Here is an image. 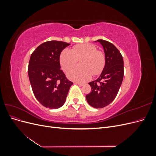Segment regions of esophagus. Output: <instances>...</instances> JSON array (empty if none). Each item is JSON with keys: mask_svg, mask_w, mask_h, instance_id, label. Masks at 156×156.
<instances>
[{"mask_svg": "<svg viewBox=\"0 0 156 156\" xmlns=\"http://www.w3.org/2000/svg\"><path fill=\"white\" fill-rule=\"evenodd\" d=\"M75 84H78V85H79V86H84V85H85V84H84V83H78V82H75Z\"/></svg>", "mask_w": 156, "mask_h": 156, "instance_id": "34e87169", "label": "esophagus"}]
</instances>
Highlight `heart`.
I'll return each instance as SVG.
<instances>
[{"label": "heart", "instance_id": "obj_1", "mask_svg": "<svg viewBox=\"0 0 156 156\" xmlns=\"http://www.w3.org/2000/svg\"><path fill=\"white\" fill-rule=\"evenodd\" d=\"M80 60L81 66L71 69L67 72L68 77L76 82H85L100 74L105 65V56L96 47L90 44L75 45L72 50L66 49L60 56V63L62 69L66 72L75 66Z\"/></svg>", "mask_w": 156, "mask_h": 156}]
</instances>
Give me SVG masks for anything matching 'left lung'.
I'll return each mask as SVG.
<instances>
[{
    "label": "left lung",
    "instance_id": "obj_1",
    "mask_svg": "<svg viewBox=\"0 0 156 156\" xmlns=\"http://www.w3.org/2000/svg\"><path fill=\"white\" fill-rule=\"evenodd\" d=\"M103 46L105 65L96 80L88 84L92 88L86 96L88 104L96 108L105 107L115 100L124 77L123 57L116 47L109 41L98 40Z\"/></svg>",
    "mask_w": 156,
    "mask_h": 156
}]
</instances>
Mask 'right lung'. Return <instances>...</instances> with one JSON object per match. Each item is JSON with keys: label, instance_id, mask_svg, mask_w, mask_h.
I'll return each instance as SVG.
<instances>
[{"label": "right lung", "instance_id": "add662e5", "mask_svg": "<svg viewBox=\"0 0 156 156\" xmlns=\"http://www.w3.org/2000/svg\"><path fill=\"white\" fill-rule=\"evenodd\" d=\"M69 44L49 41L34 51L29 60L28 73L37 100L46 108L55 109L62 107L73 83L60 69V55Z\"/></svg>", "mask_w": 156, "mask_h": 156}]
</instances>
